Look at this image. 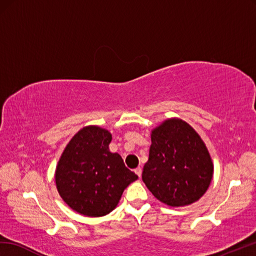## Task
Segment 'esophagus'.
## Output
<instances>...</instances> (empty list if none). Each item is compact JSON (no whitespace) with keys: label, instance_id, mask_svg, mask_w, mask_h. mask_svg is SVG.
<instances>
[{"label":"esophagus","instance_id":"esophagus-1","mask_svg":"<svg viewBox=\"0 0 256 256\" xmlns=\"http://www.w3.org/2000/svg\"><path fill=\"white\" fill-rule=\"evenodd\" d=\"M134 171H135V174H138V176L140 178V176H142V168H140V167H138V168H136Z\"/></svg>","mask_w":256,"mask_h":256}]
</instances>
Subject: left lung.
<instances>
[{
  "instance_id": "left-lung-1",
  "label": "left lung",
  "mask_w": 256,
  "mask_h": 256,
  "mask_svg": "<svg viewBox=\"0 0 256 256\" xmlns=\"http://www.w3.org/2000/svg\"><path fill=\"white\" fill-rule=\"evenodd\" d=\"M212 172L204 142L186 122L170 118L152 130L142 179L157 200L174 207L192 204L207 191Z\"/></svg>"
}]
</instances>
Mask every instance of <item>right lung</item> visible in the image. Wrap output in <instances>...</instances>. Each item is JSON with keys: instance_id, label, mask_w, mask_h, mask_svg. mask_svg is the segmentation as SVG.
Here are the masks:
<instances>
[{"instance_id": "1", "label": "right lung", "mask_w": 256, "mask_h": 256, "mask_svg": "<svg viewBox=\"0 0 256 256\" xmlns=\"http://www.w3.org/2000/svg\"><path fill=\"white\" fill-rule=\"evenodd\" d=\"M112 136L104 128L86 126L74 135L58 160V194L82 215L100 217L114 210L130 183L138 180L116 152L109 150Z\"/></svg>"}]
</instances>
